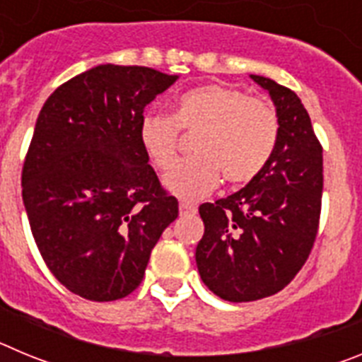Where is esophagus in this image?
I'll return each instance as SVG.
<instances>
[{
    "mask_svg": "<svg viewBox=\"0 0 362 362\" xmlns=\"http://www.w3.org/2000/svg\"><path fill=\"white\" fill-rule=\"evenodd\" d=\"M196 210H197L196 204L187 203V201H181V203H179V212L181 214H190V212H196Z\"/></svg>",
    "mask_w": 362,
    "mask_h": 362,
    "instance_id": "obj_1",
    "label": "esophagus"
}]
</instances>
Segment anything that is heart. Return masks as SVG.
<instances>
[{
	"label": "heart",
	"mask_w": 362,
	"mask_h": 362,
	"mask_svg": "<svg viewBox=\"0 0 362 362\" xmlns=\"http://www.w3.org/2000/svg\"><path fill=\"white\" fill-rule=\"evenodd\" d=\"M179 129L197 130L196 156L175 163L163 185L181 199H197L217 187L221 172L230 183L261 174L279 137L276 112L235 86L204 85L177 98L174 114L148 112L139 123V143L158 168H168L177 153Z\"/></svg>",
	"instance_id": "obj_1"
}]
</instances>
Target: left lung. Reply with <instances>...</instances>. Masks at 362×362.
<instances>
[{
  "instance_id": "8db88e82",
  "label": "left lung",
  "mask_w": 362,
  "mask_h": 362,
  "mask_svg": "<svg viewBox=\"0 0 362 362\" xmlns=\"http://www.w3.org/2000/svg\"><path fill=\"white\" fill-rule=\"evenodd\" d=\"M250 78L276 107V150L245 188L199 206L197 270L210 292L230 303L281 292L308 259L321 214L322 148L305 105L274 79Z\"/></svg>"
}]
</instances>
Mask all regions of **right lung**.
<instances>
[{"mask_svg":"<svg viewBox=\"0 0 362 362\" xmlns=\"http://www.w3.org/2000/svg\"><path fill=\"white\" fill-rule=\"evenodd\" d=\"M148 66L98 65L45 101L23 165V204L56 279L88 300L139 286L177 217L139 143L143 112L177 81Z\"/></svg>","mask_w":362,"mask_h":362,"instance_id":"add662e5","label":"right lung"}]
</instances>
